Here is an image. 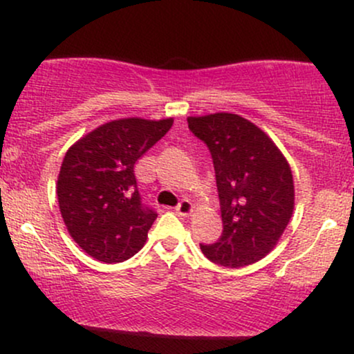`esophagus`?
I'll return each mask as SVG.
<instances>
[{
	"mask_svg": "<svg viewBox=\"0 0 354 354\" xmlns=\"http://www.w3.org/2000/svg\"><path fill=\"white\" fill-rule=\"evenodd\" d=\"M193 209H194V206L189 200H183V201H180V205L176 206V213L181 214V216H189V214L193 213Z\"/></svg>",
	"mask_w": 354,
	"mask_h": 354,
	"instance_id": "esophagus-1",
	"label": "esophagus"
}]
</instances>
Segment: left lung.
<instances>
[{
	"instance_id": "8db88e82",
	"label": "left lung",
	"mask_w": 354,
	"mask_h": 354,
	"mask_svg": "<svg viewBox=\"0 0 354 354\" xmlns=\"http://www.w3.org/2000/svg\"><path fill=\"white\" fill-rule=\"evenodd\" d=\"M194 136L213 158L223 233L201 245L206 258L226 268L253 265L278 245L295 209L290 163L274 141L233 113L189 116Z\"/></svg>"
}]
</instances>
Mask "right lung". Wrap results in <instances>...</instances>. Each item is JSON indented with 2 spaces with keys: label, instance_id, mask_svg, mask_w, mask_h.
Wrapping results in <instances>:
<instances>
[{
  "label": "right lung",
  "instance_id": "add662e5",
  "mask_svg": "<svg viewBox=\"0 0 354 354\" xmlns=\"http://www.w3.org/2000/svg\"><path fill=\"white\" fill-rule=\"evenodd\" d=\"M173 126V118H123L98 126L64 154L56 193L68 233L103 263L135 256L158 214L141 205L135 165Z\"/></svg>",
  "mask_w": 354,
  "mask_h": 354
}]
</instances>
